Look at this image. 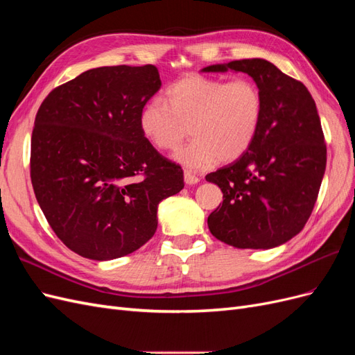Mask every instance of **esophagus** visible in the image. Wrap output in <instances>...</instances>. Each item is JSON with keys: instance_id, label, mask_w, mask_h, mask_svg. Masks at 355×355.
Listing matches in <instances>:
<instances>
[{"instance_id": "1", "label": "esophagus", "mask_w": 355, "mask_h": 355, "mask_svg": "<svg viewBox=\"0 0 355 355\" xmlns=\"http://www.w3.org/2000/svg\"><path fill=\"white\" fill-rule=\"evenodd\" d=\"M184 179H185V184H187V185H196V184H198V182H200L198 176L192 175L191 171H188V170L184 173Z\"/></svg>"}]
</instances>
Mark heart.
Listing matches in <instances>:
<instances>
[{"instance_id": "b5f03b06", "label": "heart", "mask_w": 355, "mask_h": 355, "mask_svg": "<svg viewBox=\"0 0 355 355\" xmlns=\"http://www.w3.org/2000/svg\"><path fill=\"white\" fill-rule=\"evenodd\" d=\"M263 98L245 78L222 80L188 75L171 84L163 99L149 101L139 115L146 141L159 151H173L188 136L192 141L175 154L191 170L207 168L218 159L230 163L249 149L259 132Z\"/></svg>"}]
</instances>
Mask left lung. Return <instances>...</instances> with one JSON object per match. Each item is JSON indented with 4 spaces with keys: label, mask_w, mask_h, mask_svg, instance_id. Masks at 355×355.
<instances>
[{
    "label": "left lung",
    "mask_w": 355,
    "mask_h": 355,
    "mask_svg": "<svg viewBox=\"0 0 355 355\" xmlns=\"http://www.w3.org/2000/svg\"><path fill=\"white\" fill-rule=\"evenodd\" d=\"M202 72H244L263 98V116L252 146L234 163L206 176L222 206L207 225L237 249H272L302 231L326 170V144L313 96L265 59L219 63Z\"/></svg>",
    "instance_id": "8db88e82"
}]
</instances>
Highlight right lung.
Wrapping results in <instances>:
<instances>
[{"instance_id":"add662e5","label":"right lung","mask_w":355,"mask_h":355,"mask_svg":"<svg viewBox=\"0 0 355 355\" xmlns=\"http://www.w3.org/2000/svg\"><path fill=\"white\" fill-rule=\"evenodd\" d=\"M154 65L102 67L59 85L41 103L31 139V182L68 249L93 261L133 253L157 231L158 204L184 188L139 115L159 90Z\"/></svg>"}]
</instances>
